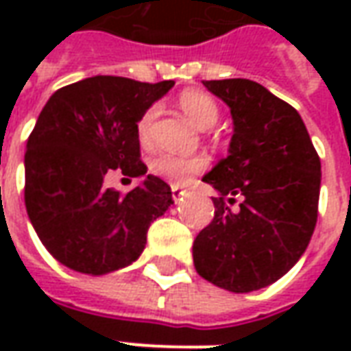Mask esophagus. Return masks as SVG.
<instances>
[{
    "label": "esophagus",
    "instance_id": "34e87169",
    "mask_svg": "<svg viewBox=\"0 0 351 351\" xmlns=\"http://www.w3.org/2000/svg\"><path fill=\"white\" fill-rule=\"evenodd\" d=\"M171 191H173V199H175V203H178V201L184 197V193H186V190L178 188V186H171Z\"/></svg>",
    "mask_w": 351,
    "mask_h": 351
}]
</instances>
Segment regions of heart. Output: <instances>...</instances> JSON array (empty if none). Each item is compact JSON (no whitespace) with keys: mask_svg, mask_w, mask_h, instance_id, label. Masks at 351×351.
<instances>
[{"mask_svg":"<svg viewBox=\"0 0 351 351\" xmlns=\"http://www.w3.org/2000/svg\"><path fill=\"white\" fill-rule=\"evenodd\" d=\"M178 105L201 130L213 128L214 123L218 122V116H220L218 103L208 93L201 92V90H184L178 95ZM154 116H156V107L148 108L137 123L138 141L143 145L148 143V131H150ZM148 167L156 176L178 186V184L188 182L193 175L201 173L206 167V158L201 154H193V156L158 154L150 160Z\"/></svg>","mask_w":351,"mask_h":351,"instance_id":"b5f03b06","label":"heart"}]
</instances>
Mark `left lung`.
I'll return each instance as SVG.
<instances>
[{
    "instance_id": "1",
    "label": "left lung",
    "mask_w": 351,
    "mask_h": 351,
    "mask_svg": "<svg viewBox=\"0 0 351 351\" xmlns=\"http://www.w3.org/2000/svg\"><path fill=\"white\" fill-rule=\"evenodd\" d=\"M233 116L229 156L203 176L218 191L214 218L193 243L195 271L248 293L282 278L310 243L322 163L291 105L248 79L203 80ZM243 198L239 211L227 202ZM228 198L227 202L225 199Z\"/></svg>"
}]
</instances>
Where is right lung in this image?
I'll return each instance as SVG.
<instances>
[{"label": "right lung", "mask_w": 351, "mask_h": 351, "mask_svg": "<svg viewBox=\"0 0 351 351\" xmlns=\"http://www.w3.org/2000/svg\"><path fill=\"white\" fill-rule=\"evenodd\" d=\"M175 86L97 75L60 88L43 107L27 138L24 201L50 256L73 271L107 274L143 254L146 231L173 205L167 182L146 175L137 123ZM145 175L122 196L104 175Z\"/></svg>", "instance_id": "right-lung-1"}]
</instances>
